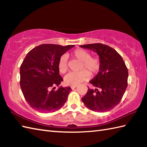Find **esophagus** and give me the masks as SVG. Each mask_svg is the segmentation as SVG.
I'll use <instances>...</instances> for the list:
<instances>
[{"label": "esophagus", "instance_id": "obj_1", "mask_svg": "<svg viewBox=\"0 0 147 147\" xmlns=\"http://www.w3.org/2000/svg\"><path fill=\"white\" fill-rule=\"evenodd\" d=\"M76 87H77V85H75V86H71V88L72 90H74V88H76Z\"/></svg>", "mask_w": 147, "mask_h": 147}]
</instances>
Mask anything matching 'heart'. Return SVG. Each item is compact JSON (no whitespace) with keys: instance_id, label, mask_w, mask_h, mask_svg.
Segmentation results:
<instances>
[{"instance_id":"1","label":"heart","mask_w":147,"mask_h":147,"mask_svg":"<svg viewBox=\"0 0 147 147\" xmlns=\"http://www.w3.org/2000/svg\"><path fill=\"white\" fill-rule=\"evenodd\" d=\"M71 55L82 62L80 67V69L82 71L67 74L64 78V82L67 85H78L80 83L89 79L90 74L94 75L99 71L101 65L100 60L98 57H91V54L88 51L83 49H77L71 53ZM58 69L59 71L62 74L65 73L67 71V62L65 55H62L59 59Z\"/></svg>"}]
</instances>
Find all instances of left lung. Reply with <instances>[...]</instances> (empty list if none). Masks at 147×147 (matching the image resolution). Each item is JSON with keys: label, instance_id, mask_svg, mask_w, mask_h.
<instances>
[{"label": "left lung", "instance_id": "8db88e82", "mask_svg": "<svg viewBox=\"0 0 147 147\" xmlns=\"http://www.w3.org/2000/svg\"><path fill=\"white\" fill-rule=\"evenodd\" d=\"M80 47L97 53L101 62L98 74L90 82L96 88L88 89L82 100L93 111H110L119 104L126 90L128 78L126 65L121 55L108 45L98 43Z\"/></svg>", "mask_w": 147, "mask_h": 147}]
</instances>
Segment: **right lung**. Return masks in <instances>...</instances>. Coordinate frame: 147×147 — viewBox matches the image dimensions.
I'll return each mask as SVG.
<instances>
[{
	"label": "right lung",
	"mask_w": 147,
	"mask_h": 147,
	"mask_svg": "<svg viewBox=\"0 0 147 147\" xmlns=\"http://www.w3.org/2000/svg\"><path fill=\"white\" fill-rule=\"evenodd\" d=\"M73 47L42 44L28 53L20 67V86L31 107L46 113L57 111L64 105L71 88L61 86L54 90V86L63 81L58 62Z\"/></svg>",
	"instance_id": "1"
}]
</instances>
